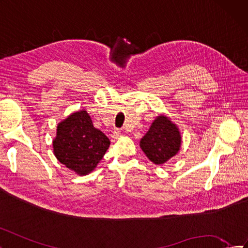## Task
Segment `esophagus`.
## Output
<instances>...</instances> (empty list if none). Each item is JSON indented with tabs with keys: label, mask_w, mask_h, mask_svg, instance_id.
<instances>
[{
	"label": "esophagus",
	"mask_w": 248,
	"mask_h": 248,
	"mask_svg": "<svg viewBox=\"0 0 248 248\" xmlns=\"http://www.w3.org/2000/svg\"><path fill=\"white\" fill-rule=\"evenodd\" d=\"M111 137H112L113 140L119 139L120 137H121V131H120V130H115V131L112 132V136Z\"/></svg>",
	"instance_id": "34e87169"
}]
</instances>
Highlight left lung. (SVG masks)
I'll return each mask as SVG.
<instances>
[{
	"instance_id": "1",
	"label": "left lung",
	"mask_w": 248,
	"mask_h": 248,
	"mask_svg": "<svg viewBox=\"0 0 248 248\" xmlns=\"http://www.w3.org/2000/svg\"><path fill=\"white\" fill-rule=\"evenodd\" d=\"M182 137L177 126L168 117L158 116L140 140V146L146 156L155 165H162L176 155Z\"/></svg>"
}]
</instances>
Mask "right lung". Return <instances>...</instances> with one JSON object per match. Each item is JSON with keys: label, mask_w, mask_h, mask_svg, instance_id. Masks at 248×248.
Masks as SVG:
<instances>
[{"label": "right lung", "mask_w": 248, "mask_h": 248, "mask_svg": "<svg viewBox=\"0 0 248 248\" xmlns=\"http://www.w3.org/2000/svg\"><path fill=\"white\" fill-rule=\"evenodd\" d=\"M109 144V139L93 127L88 111L82 109L58 124L53 150L66 168L86 175L96 168Z\"/></svg>", "instance_id": "1"}]
</instances>
